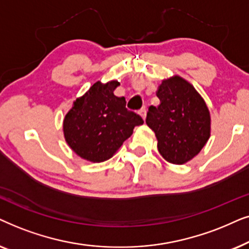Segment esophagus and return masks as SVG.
<instances>
[{
	"mask_svg": "<svg viewBox=\"0 0 249 249\" xmlns=\"http://www.w3.org/2000/svg\"><path fill=\"white\" fill-rule=\"evenodd\" d=\"M139 112H140V115L142 116V118H145V116H147V108H145V107H143V108H141L140 109V111H139Z\"/></svg>",
	"mask_w": 249,
	"mask_h": 249,
	"instance_id": "esophagus-1",
	"label": "esophagus"
}]
</instances>
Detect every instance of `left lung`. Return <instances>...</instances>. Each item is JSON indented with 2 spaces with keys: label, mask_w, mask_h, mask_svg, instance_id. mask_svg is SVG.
Masks as SVG:
<instances>
[{
  "label": "left lung",
  "mask_w": 249,
  "mask_h": 249,
  "mask_svg": "<svg viewBox=\"0 0 249 249\" xmlns=\"http://www.w3.org/2000/svg\"><path fill=\"white\" fill-rule=\"evenodd\" d=\"M156 94L160 104L149 107L145 123L155 132L158 150L167 161L187 163L210 138L207 106L194 86L178 76L163 81Z\"/></svg>",
  "instance_id": "left-lung-1"
}]
</instances>
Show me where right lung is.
<instances>
[{"mask_svg": "<svg viewBox=\"0 0 249 249\" xmlns=\"http://www.w3.org/2000/svg\"><path fill=\"white\" fill-rule=\"evenodd\" d=\"M118 85L116 81L94 83L66 115V141L79 157L94 163L107 160L133 128L143 124L140 115L126 108L125 98L114 94Z\"/></svg>", "mask_w": 249, "mask_h": 249, "instance_id": "right-lung-1", "label": "right lung"}]
</instances>
